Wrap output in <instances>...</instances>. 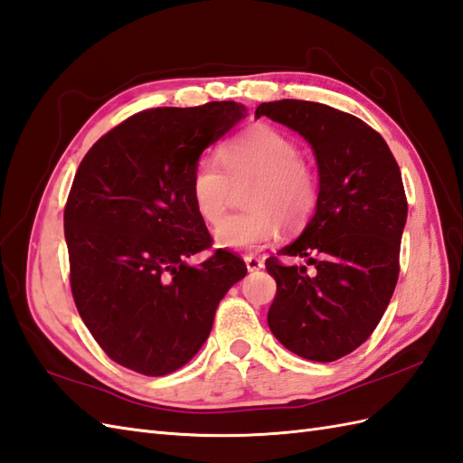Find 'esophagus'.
<instances>
[{"label": "esophagus", "instance_id": "1", "mask_svg": "<svg viewBox=\"0 0 463 463\" xmlns=\"http://www.w3.org/2000/svg\"><path fill=\"white\" fill-rule=\"evenodd\" d=\"M244 264H246V268H249V272L262 270L264 268L262 258H256V256H244Z\"/></svg>", "mask_w": 463, "mask_h": 463}]
</instances>
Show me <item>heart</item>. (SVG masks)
I'll return each mask as SVG.
<instances>
[{
    "label": "heart",
    "mask_w": 463,
    "mask_h": 463,
    "mask_svg": "<svg viewBox=\"0 0 463 463\" xmlns=\"http://www.w3.org/2000/svg\"><path fill=\"white\" fill-rule=\"evenodd\" d=\"M302 147L278 128L258 124L224 146L221 159L201 157L191 174V201L199 217L214 224L222 219L231 183L252 179L246 189L249 211L232 214L214 229L221 249L250 250L288 227L304 224L317 205V179L304 161Z\"/></svg>",
    "instance_id": "b5f03b06"
}]
</instances>
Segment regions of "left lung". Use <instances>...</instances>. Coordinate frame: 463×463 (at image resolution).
Listing matches in <instances>:
<instances>
[{"label": "left lung", "instance_id": "obj_1", "mask_svg": "<svg viewBox=\"0 0 463 463\" xmlns=\"http://www.w3.org/2000/svg\"><path fill=\"white\" fill-rule=\"evenodd\" d=\"M254 116L302 136L319 174L314 217L278 252L304 258L306 266L266 260L278 286L268 326L299 357L341 359L369 339L399 280L408 214L399 164L379 132L326 104L264 102Z\"/></svg>", "mask_w": 463, "mask_h": 463}]
</instances>
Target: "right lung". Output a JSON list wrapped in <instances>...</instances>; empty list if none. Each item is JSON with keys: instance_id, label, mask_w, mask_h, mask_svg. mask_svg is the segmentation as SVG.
Returning <instances> with one entry per match:
<instances>
[{"instance_id": "add662e5", "label": "right lung", "mask_w": 463, "mask_h": 463, "mask_svg": "<svg viewBox=\"0 0 463 463\" xmlns=\"http://www.w3.org/2000/svg\"><path fill=\"white\" fill-rule=\"evenodd\" d=\"M246 118L236 102L134 114L80 161L64 207L71 289L112 361L147 377L181 369L207 341L214 311L246 276L239 256L211 246L191 201L205 149Z\"/></svg>"}]
</instances>
